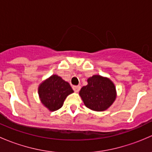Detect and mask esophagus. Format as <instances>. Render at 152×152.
Wrapping results in <instances>:
<instances>
[{
    "mask_svg": "<svg viewBox=\"0 0 152 152\" xmlns=\"http://www.w3.org/2000/svg\"><path fill=\"white\" fill-rule=\"evenodd\" d=\"M72 88H73V90H74L75 92H76V93H77V92H79V90H80V89H81V87L79 85H74V86H73V87H72Z\"/></svg>",
    "mask_w": 152,
    "mask_h": 152,
    "instance_id": "esophagus-1",
    "label": "esophagus"
}]
</instances>
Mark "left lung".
<instances>
[{
  "label": "left lung",
  "instance_id": "left-lung-1",
  "mask_svg": "<svg viewBox=\"0 0 152 152\" xmlns=\"http://www.w3.org/2000/svg\"><path fill=\"white\" fill-rule=\"evenodd\" d=\"M87 82V85L82 87L79 92L86 107L99 112L109 108L116 98L114 84L99 75L89 78Z\"/></svg>",
  "mask_w": 152,
  "mask_h": 152
}]
</instances>
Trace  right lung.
Returning <instances> with one entry per match:
<instances>
[{"mask_svg":"<svg viewBox=\"0 0 152 152\" xmlns=\"http://www.w3.org/2000/svg\"><path fill=\"white\" fill-rule=\"evenodd\" d=\"M38 93L42 103L49 110L55 111L62 107L67 96L73 90L68 82L53 75L39 85Z\"/></svg>","mask_w":152,"mask_h":152,"instance_id":"1","label":"right lung"}]
</instances>
